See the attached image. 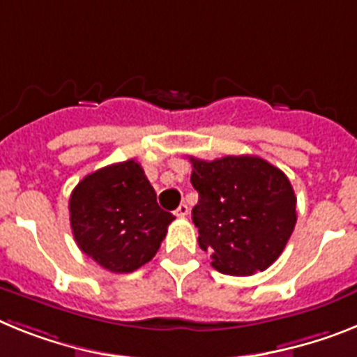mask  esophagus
<instances>
[{
  "label": "esophagus",
  "mask_w": 357,
  "mask_h": 357,
  "mask_svg": "<svg viewBox=\"0 0 357 357\" xmlns=\"http://www.w3.org/2000/svg\"><path fill=\"white\" fill-rule=\"evenodd\" d=\"M174 214L178 215V218H185V215L188 214V206L185 205V203H181V205H179L178 208H176V211H174Z\"/></svg>",
  "instance_id": "34e87169"
}]
</instances>
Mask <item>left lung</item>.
Returning a JSON list of instances; mask_svg holds the SVG:
<instances>
[{
  "mask_svg": "<svg viewBox=\"0 0 357 357\" xmlns=\"http://www.w3.org/2000/svg\"><path fill=\"white\" fill-rule=\"evenodd\" d=\"M199 194L192 221L199 247L221 274L252 275L283 252L294 232L296 194L278 167L257 155L190 158Z\"/></svg>",
  "mask_w": 357,
  "mask_h": 357,
  "instance_id": "obj_1",
  "label": "left lung"
}]
</instances>
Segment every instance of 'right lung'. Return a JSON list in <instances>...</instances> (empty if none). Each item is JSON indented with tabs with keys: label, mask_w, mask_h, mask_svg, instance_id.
I'll return each mask as SVG.
<instances>
[{
	"label": "right lung",
	"mask_w": 357,
	"mask_h": 357,
	"mask_svg": "<svg viewBox=\"0 0 357 357\" xmlns=\"http://www.w3.org/2000/svg\"><path fill=\"white\" fill-rule=\"evenodd\" d=\"M68 211L79 250L116 274L151 261L174 220L160 208L151 181L134 160L85 176L72 190Z\"/></svg>",
	"instance_id": "add662e5"
}]
</instances>
